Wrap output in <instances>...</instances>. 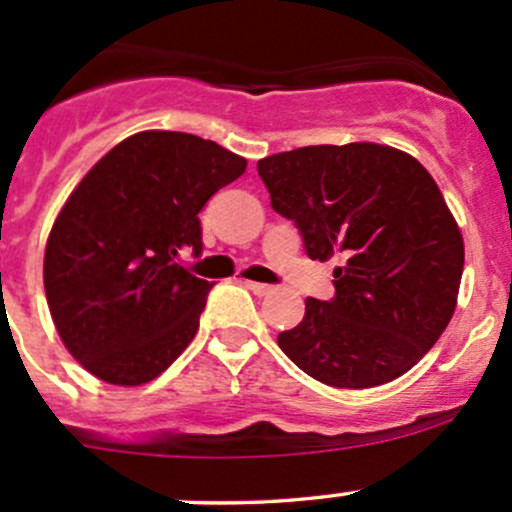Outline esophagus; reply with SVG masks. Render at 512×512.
I'll return each mask as SVG.
<instances>
[{"mask_svg": "<svg viewBox=\"0 0 512 512\" xmlns=\"http://www.w3.org/2000/svg\"><path fill=\"white\" fill-rule=\"evenodd\" d=\"M246 288L256 295H268L273 291V286H268V283H256V281H246Z\"/></svg>", "mask_w": 512, "mask_h": 512, "instance_id": "esophagus-1", "label": "esophagus"}]
</instances>
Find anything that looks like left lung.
Here are the masks:
<instances>
[{
  "label": "left lung",
  "instance_id": "1",
  "mask_svg": "<svg viewBox=\"0 0 512 512\" xmlns=\"http://www.w3.org/2000/svg\"><path fill=\"white\" fill-rule=\"evenodd\" d=\"M271 207L310 258L340 256L335 298L305 300L278 347L318 382L367 389L412 370L456 310L463 236L419 160L377 142L310 145L258 160Z\"/></svg>",
  "mask_w": 512,
  "mask_h": 512
}]
</instances>
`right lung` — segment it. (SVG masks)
Returning <instances> with one entry per match:
<instances>
[{
	"instance_id": "1",
	"label": "right lung",
	"mask_w": 512,
	"mask_h": 512,
	"mask_svg": "<svg viewBox=\"0 0 512 512\" xmlns=\"http://www.w3.org/2000/svg\"><path fill=\"white\" fill-rule=\"evenodd\" d=\"M244 170L217 142L145 130L73 189L46 241L44 288L63 345L88 372L138 387L194 340L212 283L177 258L202 254L199 212Z\"/></svg>"
}]
</instances>
